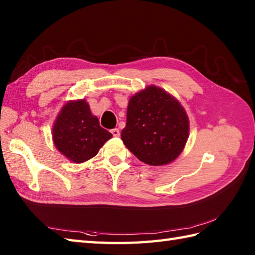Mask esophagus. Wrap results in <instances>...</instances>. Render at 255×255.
I'll use <instances>...</instances> for the list:
<instances>
[{
	"instance_id": "34e87169",
	"label": "esophagus",
	"mask_w": 255,
	"mask_h": 255,
	"mask_svg": "<svg viewBox=\"0 0 255 255\" xmlns=\"http://www.w3.org/2000/svg\"><path fill=\"white\" fill-rule=\"evenodd\" d=\"M111 132H112V134H113L114 137H119V134H121V132H119V129H118V128L112 129Z\"/></svg>"
}]
</instances>
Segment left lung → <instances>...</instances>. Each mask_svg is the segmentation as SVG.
<instances>
[{
    "mask_svg": "<svg viewBox=\"0 0 255 255\" xmlns=\"http://www.w3.org/2000/svg\"><path fill=\"white\" fill-rule=\"evenodd\" d=\"M186 112L175 97L155 85L130 97L122 140L143 163L169 164L181 154L188 138Z\"/></svg>",
    "mask_w": 255,
    "mask_h": 255,
    "instance_id": "8db88e82",
    "label": "left lung"
}]
</instances>
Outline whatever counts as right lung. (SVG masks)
<instances>
[{"instance_id":"right-lung-1","label":"right lung","mask_w":255,"mask_h":255,"mask_svg":"<svg viewBox=\"0 0 255 255\" xmlns=\"http://www.w3.org/2000/svg\"><path fill=\"white\" fill-rule=\"evenodd\" d=\"M113 134L100 126L85 100L70 101L53 124L52 139L58 151L74 163L93 158Z\"/></svg>"}]
</instances>
